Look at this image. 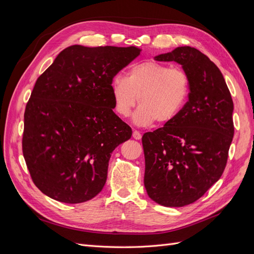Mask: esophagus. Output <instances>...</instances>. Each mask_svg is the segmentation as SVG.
<instances>
[{
  "label": "esophagus",
  "mask_w": 254,
  "mask_h": 254,
  "mask_svg": "<svg viewBox=\"0 0 254 254\" xmlns=\"http://www.w3.org/2000/svg\"><path fill=\"white\" fill-rule=\"evenodd\" d=\"M132 137H133V139H135V140H141L142 134H141L139 131H136V130H133Z\"/></svg>",
  "instance_id": "1"
}]
</instances>
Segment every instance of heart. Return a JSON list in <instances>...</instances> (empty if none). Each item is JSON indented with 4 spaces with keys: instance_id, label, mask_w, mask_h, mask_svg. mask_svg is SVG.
Returning a JSON list of instances; mask_svg holds the SVG:
<instances>
[{
    "instance_id": "1",
    "label": "heart",
    "mask_w": 254,
    "mask_h": 254,
    "mask_svg": "<svg viewBox=\"0 0 254 254\" xmlns=\"http://www.w3.org/2000/svg\"><path fill=\"white\" fill-rule=\"evenodd\" d=\"M111 91L115 111L121 117H128L139 97L140 107L133 115L135 124L149 126L157 122L165 125L175 120L187 105L190 79L182 68L146 60L130 66L127 77L115 75Z\"/></svg>"
}]
</instances>
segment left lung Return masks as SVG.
<instances>
[{
    "label": "left lung",
    "mask_w": 254,
    "mask_h": 254,
    "mask_svg": "<svg viewBox=\"0 0 254 254\" xmlns=\"http://www.w3.org/2000/svg\"><path fill=\"white\" fill-rule=\"evenodd\" d=\"M155 59L180 64L190 79L189 101L176 119L142 136L148 196L178 207L198 200L224 173L233 101L219 68L200 51L180 47Z\"/></svg>",
    "instance_id": "1"
}]
</instances>
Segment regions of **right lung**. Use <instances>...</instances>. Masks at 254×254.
<instances>
[{"mask_svg": "<svg viewBox=\"0 0 254 254\" xmlns=\"http://www.w3.org/2000/svg\"><path fill=\"white\" fill-rule=\"evenodd\" d=\"M141 51L72 45L38 77L24 112L22 151L43 194L80 203L103 190L112 151L132 134L113 112L111 82Z\"/></svg>", "mask_w": 254, "mask_h": 254, "instance_id": "right-lung-1", "label": "right lung"}]
</instances>
